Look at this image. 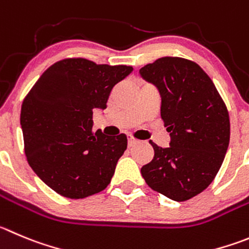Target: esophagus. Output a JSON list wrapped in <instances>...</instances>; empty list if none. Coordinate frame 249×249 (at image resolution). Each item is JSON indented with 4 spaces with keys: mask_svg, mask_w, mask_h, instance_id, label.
Returning a JSON list of instances; mask_svg holds the SVG:
<instances>
[{
    "mask_svg": "<svg viewBox=\"0 0 249 249\" xmlns=\"http://www.w3.org/2000/svg\"><path fill=\"white\" fill-rule=\"evenodd\" d=\"M138 142L139 141L136 140L135 138H132V136H129V138H127V145L129 146H134V145H136Z\"/></svg>",
    "mask_w": 249,
    "mask_h": 249,
    "instance_id": "34e87169",
    "label": "esophagus"
}]
</instances>
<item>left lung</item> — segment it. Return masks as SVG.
I'll return each instance as SVG.
<instances>
[{"mask_svg":"<svg viewBox=\"0 0 249 249\" xmlns=\"http://www.w3.org/2000/svg\"><path fill=\"white\" fill-rule=\"evenodd\" d=\"M161 96V118L171 136L168 147L150 141L155 156L141 168L151 189L174 201L200 194L219 172L230 142L226 106L198 64L161 57L140 69Z\"/></svg>","mask_w":249,"mask_h":249,"instance_id":"left-lung-1","label":"left lung"}]
</instances>
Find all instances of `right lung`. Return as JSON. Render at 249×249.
<instances>
[{"label":"right lung","instance_id":"add662e5","mask_svg":"<svg viewBox=\"0 0 249 249\" xmlns=\"http://www.w3.org/2000/svg\"><path fill=\"white\" fill-rule=\"evenodd\" d=\"M131 66L65 59L51 65L24 98L20 126L28 163L48 187L70 199L102 192L126 150V135L93 134V110L106 109Z\"/></svg>","mask_w":249,"mask_h":249}]
</instances>
